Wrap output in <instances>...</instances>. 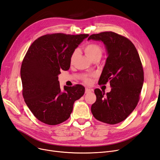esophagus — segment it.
Instances as JSON below:
<instances>
[{"instance_id": "obj_1", "label": "esophagus", "mask_w": 160, "mask_h": 160, "mask_svg": "<svg viewBox=\"0 0 160 160\" xmlns=\"http://www.w3.org/2000/svg\"><path fill=\"white\" fill-rule=\"evenodd\" d=\"M92 89H90V88H86L85 93L86 94H88V93H90V92H92Z\"/></svg>"}]
</instances>
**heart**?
<instances>
[{
	"instance_id": "b5f03b06",
	"label": "heart",
	"mask_w": 160,
	"mask_h": 160,
	"mask_svg": "<svg viewBox=\"0 0 160 160\" xmlns=\"http://www.w3.org/2000/svg\"><path fill=\"white\" fill-rule=\"evenodd\" d=\"M84 51L87 57L91 60L96 58H100L102 54V48L99 45H98L95 43H89L86 44L84 47ZM75 56L76 53L74 52L70 58L71 62H72L75 59ZM84 80L86 82H89L90 81L88 77H85L84 78Z\"/></svg>"
}]
</instances>
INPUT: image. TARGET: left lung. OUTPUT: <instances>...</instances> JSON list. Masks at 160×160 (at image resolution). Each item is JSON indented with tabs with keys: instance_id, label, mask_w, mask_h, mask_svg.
<instances>
[{
	"instance_id": "obj_1",
	"label": "left lung",
	"mask_w": 160,
	"mask_h": 160,
	"mask_svg": "<svg viewBox=\"0 0 160 160\" xmlns=\"http://www.w3.org/2000/svg\"><path fill=\"white\" fill-rule=\"evenodd\" d=\"M102 41L108 57L99 84L110 81L111 91L94 90L96 101L91 112L96 120L116 124L124 120L136 107L143 83V67L135 46L127 38L113 32L90 35L88 40Z\"/></svg>"
}]
</instances>
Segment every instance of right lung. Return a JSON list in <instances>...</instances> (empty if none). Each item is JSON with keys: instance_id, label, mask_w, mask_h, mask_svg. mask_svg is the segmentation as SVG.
<instances>
[{"instance_id": "add662e5", "label": "right lung", "mask_w": 160, "mask_h": 160, "mask_svg": "<svg viewBox=\"0 0 160 160\" xmlns=\"http://www.w3.org/2000/svg\"><path fill=\"white\" fill-rule=\"evenodd\" d=\"M88 36L46 34L34 40L24 56L20 69L24 99L34 116L46 124L68 120L74 102L84 94L80 84L64 86L62 91L58 75L70 68L72 55Z\"/></svg>"}]
</instances>
